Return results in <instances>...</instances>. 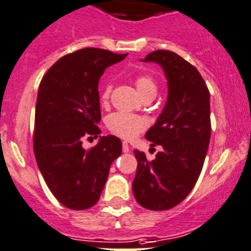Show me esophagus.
Wrapping results in <instances>:
<instances>
[{
    "mask_svg": "<svg viewBox=\"0 0 251 251\" xmlns=\"http://www.w3.org/2000/svg\"><path fill=\"white\" fill-rule=\"evenodd\" d=\"M128 151H130V146L127 145V142H123V152L127 153Z\"/></svg>",
    "mask_w": 251,
    "mask_h": 251,
    "instance_id": "esophagus-1",
    "label": "esophagus"
}]
</instances>
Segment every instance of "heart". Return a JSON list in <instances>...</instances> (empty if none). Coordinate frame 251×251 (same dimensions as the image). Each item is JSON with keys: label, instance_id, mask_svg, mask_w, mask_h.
Listing matches in <instances>:
<instances>
[{"label": "heart", "instance_id": "obj_1", "mask_svg": "<svg viewBox=\"0 0 251 251\" xmlns=\"http://www.w3.org/2000/svg\"><path fill=\"white\" fill-rule=\"evenodd\" d=\"M135 85L137 91L142 98L157 93V84L149 74H140L135 79ZM111 93V84H106L101 91V101L106 102ZM106 126L112 133L118 135L124 140H132L140 135L142 131L146 130L147 121L146 119L139 116V115L127 114V112H114L107 118Z\"/></svg>", "mask_w": 251, "mask_h": 251}]
</instances>
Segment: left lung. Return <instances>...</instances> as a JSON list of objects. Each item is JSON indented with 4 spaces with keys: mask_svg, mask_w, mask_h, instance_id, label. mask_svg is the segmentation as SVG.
Listing matches in <instances>:
<instances>
[{
    "mask_svg": "<svg viewBox=\"0 0 251 251\" xmlns=\"http://www.w3.org/2000/svg\"><path fill=\"white\" fill-rule=\"evenodd\" d=\"M145 62L158 63L168 80V99L157 123L146 133L162 151L149 161L133 151L137 171L132 182L137 203L167 210L182 202L202 172L210 140L209 90L194 65L171 50H154Z\"/></svg>",
    "mask_w": 251,
    "mask_h": 251,
    "instance_id": "1",
    "label": "left lung"
}]
</instances>
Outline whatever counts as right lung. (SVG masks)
Here are the masks:
<instances>
[{"mask_svg": "<svg viewBox=\"0 0 251 251\" xmlns=\"http://www.w3.org/2000/svg\"><path fill=\"white\" fill-rule=\"evenodd\" d=\"M125 57L106 49H79L51 65L39 84L34 156L48 188L69 209L97 204L110 166L123 151L121 140L114 135L100 137L89 150L83 140L100 133V76Z\"/></svg>", "mask_w": 251, "mask_h": 251, "instance_id": "1", "label": "right lung"}]
</instances>
